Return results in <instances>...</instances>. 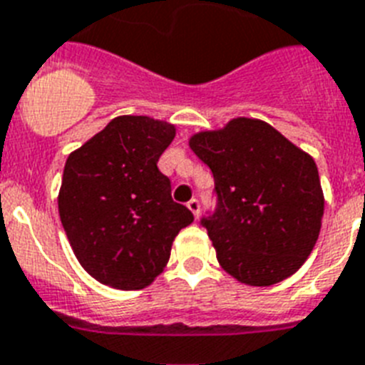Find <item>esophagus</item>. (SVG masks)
I'll list each match as a JSON object with an SVG mask.
<instances>
[{
    "label": "esophagus",
    "instance_id": "esophagus-1",
    "mask_svg": "<svg viewBox=\"0 0 365 365\" xmlns=\"http://www.w3.org/2000/svg\"><path fill=\"white\" fill-rule=\"evenodd\" d=\"M187 207L191 210V213L198 219V215H200V202L197 200V198H191V200L187 202Z\"/></svg>",
    "mask_w": 365,
    "mask_h": 365
}]
</instances>
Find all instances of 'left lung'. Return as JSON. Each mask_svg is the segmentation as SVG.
Returning a JSON list of instances; mask_svg holds the SVG:
<instances>
[{
  "mask_svg": "<svg viewBox=\"0 0 365 365\" xmlns=\"http://www.w3.org/2000/svg\"><path fill=\"white\" fill-rule=\"evenodd\" d=\"M189 146L213 173L217 207L200 220L220 267L249 286L301 269L319 237L324 197L317 165L267 122L234 118Z\"/></svg>",
  "mask_w": 365,
  "mask_h": 365,
  "instance_id": "obj_1",
  "label": "left lung"
}]
</instances>
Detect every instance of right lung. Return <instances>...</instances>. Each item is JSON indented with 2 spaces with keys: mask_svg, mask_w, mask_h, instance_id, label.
<instances>
[{
  "mask_svg": "<svg viewBox=\"0 0 365 365\" xmlns=\"http://www.w3.org/2000/svg\"><path fill=\"white\" fill-rule=\"evenodd\" d=\"M174 135L168 122L116 116L66 159L61 222L81 267L106 286H150L178 232L195 220L158 168Z\"/></svg>",
  "mask_w": 365,
  "mask_h": 365,
  "instance_id": "right-lung-1",
  "label": "right lung"
}]
</instances>
